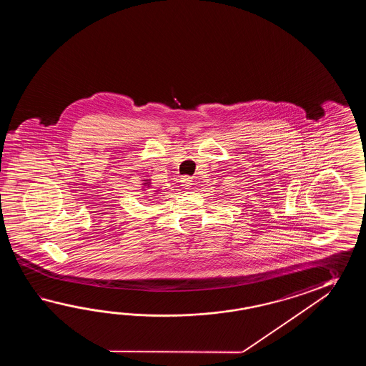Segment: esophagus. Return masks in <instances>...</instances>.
<instances>
[{"label": "esophagus", "instance_id": "34e87169", "mask_svg": "<svg viewBox=\"0 0 366 366\" xmlns=\"http://www.w3.org/2000/svg\"><path fill=\"white\" fill-rule=\"evenodd\" d=\"M194 180H192V178H189V177H184V178H182V186L184 187L186 189H189L191 187H192V183Z\"/></svg>", "mask_w": 366, "mask_h": 366}]
</instances>
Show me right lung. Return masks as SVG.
I'll use <instances>...</instances> for the list:
<instances>
[{
  "label": "right lung",
  "mask_w": 366,
  "mask_h": 366,
  "mask_svg": "<svg viewBox=\"0 0 366 366\" xmlns=\"http://www.w3.org/2000/svg\"><path fill=\"white\" fill-rule=\"evenodd\" d=\"M150 184H152V183H150V179L145 180V183H144V187H145V188H144V189H147V188H150Z\"/></svg>",
  "instance_id": "right-lung-1"
}]
</instances>
